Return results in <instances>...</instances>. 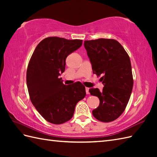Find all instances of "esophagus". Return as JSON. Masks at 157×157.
<instances>
[{"label":"esophagus","mask_w":157,"mask_h":157,"mask_svg":"<svg viewBox=\"0 0 157 157\" xmlns=\"http://www.w3.org/2000/svg\"><path fill=\"white\" fill-rule=\"evenodd\" d=\"M86 94H89V88H86Z\"/></svg>","instance_id":"obj_1"}]
</instances>
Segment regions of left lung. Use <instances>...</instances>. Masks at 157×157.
Listing matches in <instances>:
<instances>
[{"mask_svg": "<svg viewBox=\"0 0 157 157\" xmlns=\"http://www.w3.org/2000/svg\"><path fill=\"white\" fill-rule=\"evenodd\" d=\"M93 73L101 78L102 91L91 88L89 92L98 97L100 105L92 111L102 122L115 121L127 106L134 84L130 59L125 50L114 39L99 38L84 41Z\"/></svg>", "mask_w": 157, "mask_h": 157, "instance_id": "obj_1", "label": "left lung"}]
</instances>
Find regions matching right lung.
Listing matches in <instances>:
<instances>
[{"label": "right lung", "instance_id": "1", "mask_svg": "<svg viewBox=\"0 0 157 157\" xmlns=\"http://www.w3.org/2000/svg\"><path fill=\"white\" fill-rule=\"evenodd\" d=\"M82 45V40L48 37L36 46L29 60L26 73L29 98L49 123L59 125L68 121L77 103L86 96L82 83L65 86L59 78L65 71L67 56Z\"/></svg>", "mask_w": 157, "mask_h": 157}]
</instances>
